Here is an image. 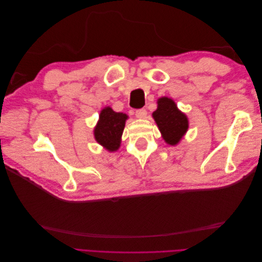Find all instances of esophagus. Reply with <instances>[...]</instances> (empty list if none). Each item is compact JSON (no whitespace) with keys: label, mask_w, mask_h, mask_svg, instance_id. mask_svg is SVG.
<instances>
[{"label":"esophagus","mask_w":262,"mask_h":262,"mask_svg":"<svg viewBox=\"0 0 262 262\" xmlns=\"http://www.w3.org/2000/svg\"><path fill=\"white\" fill-rule=\"evenodd\" d=\"M136 117L138 119H144L146 117V110L145 109H138V110H136Z\"/></svg>","instance_id":"esophagus-1"}]
</instances>
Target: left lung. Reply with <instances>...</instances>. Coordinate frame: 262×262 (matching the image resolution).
<instances>
[{"label": "left lung", "mask_w": 262, "mask_h": 262, "mask_svg": "<svg viewBox=\"0 0 262 262\" xmlns=\"http://www.w3.org/2000/svg\"><path fill=\"white\" fill-rule=\"evenodd\" d=\"M158 130L166 143L175 146L189 128V120L186 114L179 110L176 102L169 97H160L157 99V109L152 114Z\"/></svg>", "instance_id": "8db88e82"}]
</instances>
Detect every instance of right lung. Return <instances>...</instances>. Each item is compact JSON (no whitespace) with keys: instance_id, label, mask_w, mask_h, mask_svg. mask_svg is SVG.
Instances as JSON below:
<instances>
[{"instance_id":"right-lung-1","label":"right lung","mask_w":262,"mask_h":262,"mask_svg":"<svg viewBox=\"0 0 262 262\" xmlns=\"http://www.w3.org/2000/svg\"><path fill=\"white\" fill-rule=\"evenodd\" d=\"M129 116L116 113L112 107L100 110L97 124L94 128V138L108 152H116L121 145V137Z\"/></svg>"}]
</instances>
